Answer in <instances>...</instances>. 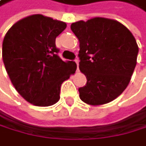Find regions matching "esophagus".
<instances>
[{"instance_id": "esophagus-1", "label": "esophagus", "mask_w": 146, "mask_h": 146, "mask_svg": "<svg viewBox=\"0 0 146 146\" xmlns=\"http://www.w3.org/2000/svg\"><path fill=\"white\" fill-rule=\"evenodd\" d=\"M75 63H76V64H77V71H79V60L76 59V60H75Z\"/></svg>"}]
</instances>
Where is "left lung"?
<instances>
[{
	"mask_svg": "<svg viewBox=\"0 0 146 146\" xmlns=\"http://www.w3.org/2000/svg\"><path fill=\"white\" fill-rule=\"evenodd\" d=\"M71 29L80 42L79 68L85 74L80 99L89 105L114 100L128 85L138 54L133 34L115 19L93 18L74 22Z\"/></svg>",
	"mask_w": 146,
	"mask_h": 146,
	"instance_id": "1",
	"label": "left lung"
}]
</instances>
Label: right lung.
Here are the masks:
<instances>
[{"label":"right lung","instance_id":"obj_1","mask_svg":"<svg viewBox=\"0 0 146 146\" xmlns=\"http://www.w3.org/2000/svg\"><path fill=\"white\" fill-rule=\"evenodd\" d=\"M66 23L35 14L19 20L2 42V60L16 91L35 106L48 107L60 99L62 83L74 74V62H64L55 38Z\"/></svg>","mask_w":146,"mask_h":146}]
</instances>
